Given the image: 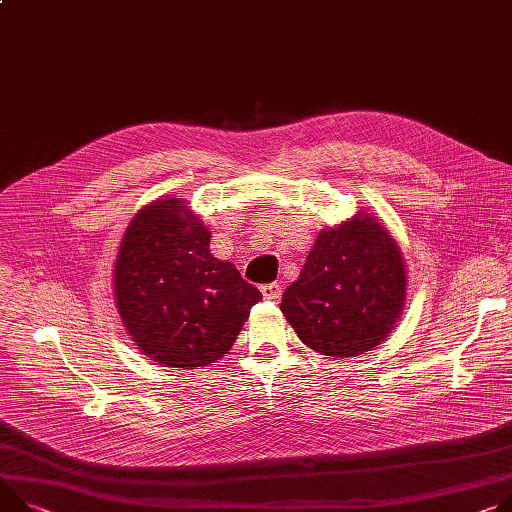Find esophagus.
<instances>
[{
  "instance_id": "esophagus-1",
  "label": "esophagus",
  "mask_w": 512,
  "mask_h": 512,
  "mask_svg": "<svg viewBox=\"0 0 512 512\" xmlns=\"http://www.w3.org/2000/svg\"><path fill=\"white\" fill-rule=\"evenodd\" d=\"M260 293H262V297L268 299V301H279L283 291H281V285H279V283H268V285H262V287H260Z\"/></svg>"
}]
</instances>
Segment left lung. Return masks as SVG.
I'll list each match as a JSON object with an SVG mask.
<instances>
[{"label": "left lung", "mask_w": 512, "mask_h": 512, "mask_svg": "<svg viewBox=\"0 0 512 512\" xmlns=\"http://www.w3.org/2000/svg\"><path fill=\"white\" fill-rule=\"evenodd\" d=\"M404 254L379 217L359 211L316 235L281 311L313 352L365 355L396 328L406 305Z\"/></svg>", "instance_id": "obj_1"}]
</instances>
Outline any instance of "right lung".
<instances>
[{
	"label": "right lung",
	"instance_id": "obj_1",
	"mask_svg": "<svg viewBox=\"0 0 512 512\" xmlns=\"http://www.w3.org/2000/svg\"><path fill=\"white\" fill-rule=\"evenodd\" d=\"M211 231L184 199L135 213L112 268L121 322L149 361L196 369L227 355L262 295L209 250Z\"/></svg>",
	"mask_w": 512,
	"mask_h": 512
}]
</instances>
